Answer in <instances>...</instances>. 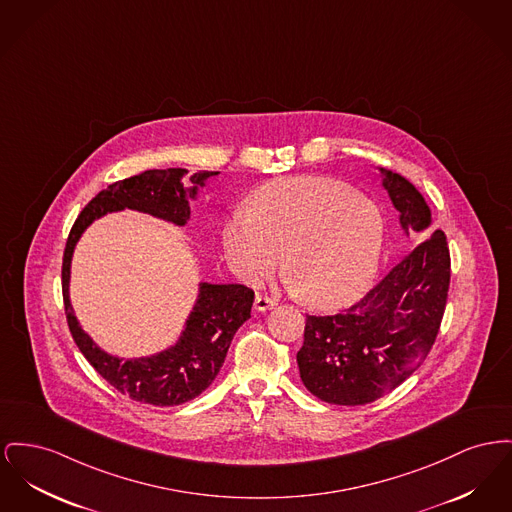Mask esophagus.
I'll return each mask as SVG.
<instances>
[{
    "label": "esophagus",
    "mask_w": 512,
    "mask_h": 512,
    "mask_svg": "<svg viewBox=\"0 0 512 512\" xmlns=\"http://www.w3.org/2000/svg\"><path fill=\"white\" fill-rule=\"evenodd\" d=\"M274 305H276V301L272 300V298H267V296H261V294L255 296V303H253V307H255L259 313L269 311Z\"/></svg>",
    "instance_id": "34e87169"
}]
</instances>
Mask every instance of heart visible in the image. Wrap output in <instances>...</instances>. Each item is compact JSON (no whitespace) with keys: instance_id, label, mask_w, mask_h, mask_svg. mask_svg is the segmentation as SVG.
<instances>
[{"instance_id":"b5f03b06","label":"heart","mask_w":512,"mask_h":512,"mask_svg":"<svg viewBox=\"0 0 512 512\" xmlns=\"http://www.w3.org/2000/svg\"><path fill=\"white\" fill-rule=\"evenodd\" d=\"M222 245L234 274L257 284L282 261L288 284L321 309L361 298L379 271L385 220L356 189L325 178L271 183L232 212Z\"/></svg>"}]
</instances>
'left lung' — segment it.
I'll return each mask as SVG.
<instances>
[{"instance_id":"obj_1","label":"left lung","mask_w":512,"mask_h":512,"mask_svg":"<svg viewBox=\"0 0 512 512\" xmlns=\"http://www.w3.org/2000/svg\"><path fill=\"white\" fill-rule=\"evenodd\" d=\"M379 172L404 234L418 232L427 240L346 311L307 315L296 356L300 377L307 391L329 404H369L404 383L427 358L449 296V245L441 230L429 232L423 195L400 174Z\"/></svg>"}]
</instances>
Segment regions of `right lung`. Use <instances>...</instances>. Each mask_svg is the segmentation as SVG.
Masks as SVG:
<instances>
[{"instance_id": "right-lung-1", "label": "right lung", "mask_w": 512, "mask_h": 512, "mask_svg": "<svg viewBox=\"0 0 512 512\" xmlns=\"http://www.w3.org/2000/svg\"><path fill=\"white\" fill-rule=\"evenodd\" d=\"M185 168L147 170L102 189L77 216L63 251L61 290L69 331L92 367L121 394L152 406H178L193 400L216 379L232 338L251 317L253 290L243 284H199V296L174 346L152 356L123 360L98 348L79 325L71 300L69 278L73 251L83 232L108 212H145L176 226L189 220V199L218 172H197L183 187Z\"/></svg>"}]
</instances>
